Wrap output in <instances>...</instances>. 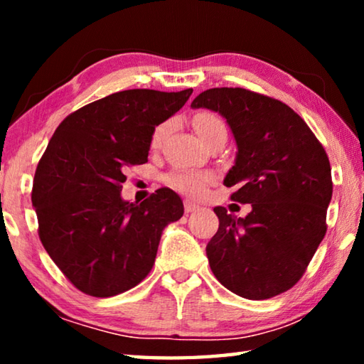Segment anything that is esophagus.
Returning a JSON list of instances; mask_svg holds the SVG:
<instances>
[{"mask_svg":"<svg viewBox=\"0 0 364 364\" xmlns=\"http://www.w3.org/2000/svg\"><path fill=\"white\" fill-rule=\"evenodd\" d=\"M197 208H199V205L194 204V202L184 200V212H186V213H193V212L197 210Z\"/></svg>","mask_w":364,"mask_h":364,"instance_id":"esophagus-1","label":"esophagus"}]
</instances>
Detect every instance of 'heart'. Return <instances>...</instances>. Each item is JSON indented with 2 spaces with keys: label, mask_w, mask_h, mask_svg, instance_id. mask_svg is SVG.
I'll return each instance as SVG.
<instances>
[{
  "label": "heart",
  "mask_w": 364,
  "mask_h": 364,
  "mask_svg": "<svg viewBox=\"0 0 364 364\" xmlns=\"http://www.w3.org/2000/svg\"><path fill=\"white\" fill-rule=\"evenodd\" d=\"M193 125L196 128L199 138L207 143L213 134H217L218 132H226V125L225 122L220 119L217 114L213 112H199L194 115L193 119ZM170 128L168 122H164L154 128V132L151 134V147L157 149L160 144L164 143L165 136H167V132ZM208 175L204 173H196V171H186V170H178L170 173L167 176V183L171 188H175L181 193H188V194H199L204 189V184L208 181Z\"/></svg>",
  "instance_id": "b5f03b06"
}]
</instances>
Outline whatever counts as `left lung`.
Masks as SVG:
<instances>
[{"mask_svg":"<svg viewBox=\"0 0 364 364\" xmlns=\"http://www.w3.org/2000/svg\"><path fill=\"white\" fill-rule=\"evenodd\" d=\"M191 107L223 115L237 144L225 186L252 204L245 218L215 207L218 231L207 244L215 278L231 292L264 300L304 276L321 244L332 197L331 164L301 117L274 97L244 88H212Z\"/></svg>","mask_w":364,"mask_h":364,"instance_id":"left-lung-1","label":"left lung"}]
</instances>
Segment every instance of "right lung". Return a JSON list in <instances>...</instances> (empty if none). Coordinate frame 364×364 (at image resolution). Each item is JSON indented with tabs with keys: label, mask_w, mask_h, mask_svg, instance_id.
Returning <instances> with one entry per match:
<instances>
[{
	"label": "right lung",
	"mask_w": 364,
	"mask_h": 364,
	"mask_svg": "<svg viewBox=\"0 0 364 364\" xmlns=\"http://www.w3.org/2000/svg\"><path fill=\"white\" fill-rule=\"evenodd\" d=\"M193 90H127L60 122L35 171L32 204L48 255L78 291L112 297L138 286L164 228L183 217L180 196L160 188L141 204L123 200L125 170L147 162L154 128Z\"/></svg>",
	"instance_id": "add662e5"
}]
</instances>
